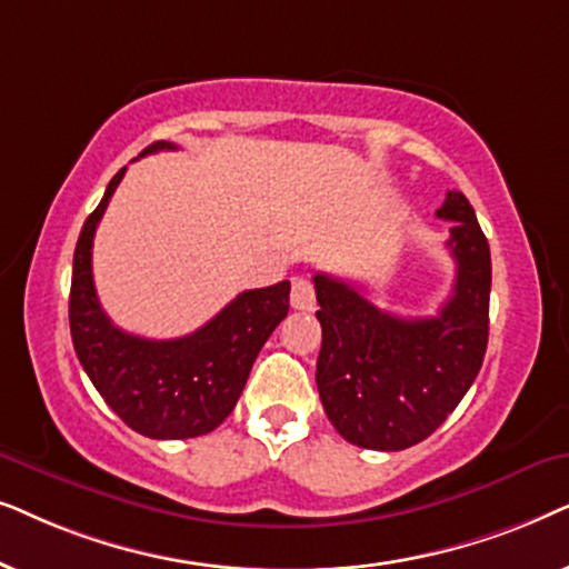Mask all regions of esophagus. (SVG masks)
<instances>
[{"mask_svg":"<svg viewBox=\"0 0 569 569\" xmlns=\"http://www.w3.org/2000/svg\"><path fill=\"white\" fill-rule=\"evenodd\" d=\"M291 307L301 312H312L315 309V286L307 278H293L291 283Z\"/></svg>","mask_w":569,"mask_h":569,"instance_id":"obj_1","label":"esophagus"}]
</instances>
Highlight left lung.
Here are the masks:
<instances>
[{
  "mask_svg": "<svg viewBox=\"0 0 569 569\" xmlns=\"http://www.w3.org/2000/svg\"><path fill=\"white\" fill-rule=\"evenodd\" d=\"M456 286L437 317L382 312L359 286L315 276L322 348L317 390L338 435L367 450H406L427 439L479 375L489 340L491 257L471 202L448 192Z\"/></svg>",
  "mask_w": 569,
  "mask_h": 569,
  "instance_id": "obj_1",
  "label": "left lung"
}]
</instances>
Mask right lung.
Listing matches in <instances>:
<instances>
[{"label": "right lung", "mask_w": 569, "mask_h": 569, "mask_svg": "<svg viewBox=\"0 0 569 569\" xmlns=\"http://www.w3.org/2000/svg\"><path fill=\"white\" fill-rule=\"evenodd\" d=\"M177 150L158 140L140 156ZM127 166L106 187L82 226L72 262L70 332L74 353L127 427L150 439H189L213 431L233 411L252 363L289 315V280L241 291L213 320L184 338L150 340L119 330L101 309L93 286V237Z\"/></svg>", "instance_id": "obj_1"}]
</instances>
